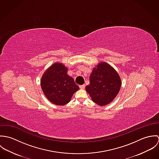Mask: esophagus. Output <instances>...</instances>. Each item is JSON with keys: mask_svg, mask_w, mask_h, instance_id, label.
I'll return each instance as SVG.
<instances>
[{"mask_svg": "<svg viewBox=\"0 0 159 159\" xmlns=\"http://www.w3.org/2000/svg\"><path fill=\"white\" fill-rule=\"evenodd\" d=\"M85 84H83V85H80V88L81 89H84V88H85Z\"/></svg>", "mask_w": 159, "mask_h": 159, "instance_id": "obj_1", "label": "esophagus"}]
</instances>
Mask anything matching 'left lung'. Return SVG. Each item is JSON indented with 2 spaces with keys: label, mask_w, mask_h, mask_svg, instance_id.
I'll use <instances>...</instances> for the list:
<instances>
[{
  "label": "left lung",
  "mask_w": 159,
  "mask_h": 159,
  "mask_svg": "<svg viewBox=\"0 0 159 159\" xmlns=\"http://www.w3.org/2000/svg\"><path fill=\"white\" fill-rule=\"evenodd\" d=\"M86 87L92 100L100 106L109 104L116 97L121 86L118 73L111 66L102 62L93 68Z\"/></svg>",
  "instance_id": "left-lung-1"
}]
</instances>
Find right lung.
Masks as SVG:
<instances>
[{"label":"right lung","instance_id":"right-lung-1","mask_svg":"<svg viewBox=\"0 0 159 159\" xmlns=\"http://www.w3.org/2000/svg\"><path fill=\"white\" fill-rule=\"evenodd\" d=\"M62 64L55 63L44 73L41 86L47 98L56 105H64L70 101L73 94L80 88L67 73Z\"/></svg>","mask_w":159,"mask_h":159}]
</instances>
